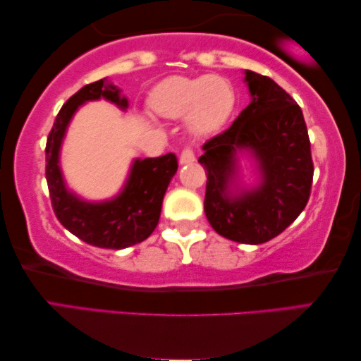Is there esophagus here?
<instances>
[{"instance_id": "34e87169", "label": "esophagus", "mask_w": 361, "mask_h": 361, "mask_svg": "<svg viewBox=\"0 0 361 361\" xmlns=\"http://www.w3.org/2000/svg\"><path fill=\"white\" fill-rule=\"evenodd\" d=\"M179 161H180V164H188V163L195 161V152L190 149V147H185V149L180 152Z\"/></svg>"}]
</instances>
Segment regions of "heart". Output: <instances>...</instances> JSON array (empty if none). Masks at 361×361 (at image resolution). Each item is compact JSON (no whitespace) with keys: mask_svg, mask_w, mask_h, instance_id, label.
<instances>
[{"mask_svg":"<svg viewBox=\"0 0 361 361\" xmlns=\"http://www.w3.org/2000/svg\"><path fill=\"white\" fill-rule=\"evenodd\" d=\"M150 107L163 118L185 115L187 126L195 135H208L221 129L235 107L230 82L217 75L171 76L150 94Z\"/></svg>","mask_w":361,"mask_h":361,"instance_id":"obj_1","label":"heart"}]
</instances>
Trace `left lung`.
Masks as SVG:
<instances>
[{
    "instance_id": "left-lung-1",
    "label": "left lung",
    "mask_w": 361,
    "mask_h": 361,
    "mask_svg": "<svg viewBox=\"0 0 361 361\" xmlns=\"http://www.w3.org/2000/svg\"><path fill=\"white\" fill-rule=\"evenodd\" d=\"M251 102L233 125L206 140L198 163L208 173L204 212L224 238L261 245L291 226L309 202L314 179L302 110L269 76L246 70ZM236 149L259 161L262 184L231 192Z\"/></svg>"
}]
</instances>
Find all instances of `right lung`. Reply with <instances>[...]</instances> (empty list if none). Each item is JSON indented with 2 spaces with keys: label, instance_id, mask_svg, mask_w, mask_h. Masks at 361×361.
Wrapping results in <instances>:
<instances>
[{
  "label": "right lung",
  "instance_id": "add662e5",
  "mask_svg": "<svg viewBox=\"0 0 361 361\" xmlns=\"http://www.w3.org/2000/svg\"><path fill=\"white\" fill-rule=\"evenodd\" d=\"M100 97L126 109L128 99L104 78L73 94L62 105L46 142V180L52 209L70 233L87 245L105 250H123L149 238L158 226L163 197L177 171L174 153L135 159L123 192L110 202L87 203L68 192L59 166V150L67 126L81 104Z\"/></svg>",
  "mask_w": 361,
  "mask_h": 361
}]
</instances>
